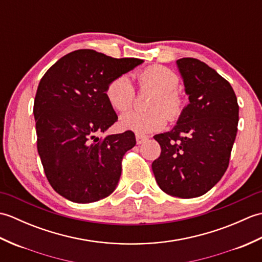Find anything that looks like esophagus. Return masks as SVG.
I'll return each instance as SVG.
<instances>
[{
  "instance_id": "obj_1",
  "label": "esophagus",
  "mask_w": 262,
  "mask_h": 262,
  "mask_svg": "<svg viewBox=\"0 0 262 262\" xmlns=\"http://www.w3.org/2000/svg\"><path fill=\"white\" fill-rule=\"evenodd\" d=\"M147 136L145 135H141V134H136V143L137 144H143L144 142L147 141Z\"/></svg>"
}]
</instances>
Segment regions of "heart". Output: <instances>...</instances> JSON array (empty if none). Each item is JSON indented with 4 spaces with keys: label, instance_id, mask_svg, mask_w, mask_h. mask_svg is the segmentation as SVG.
Returning <instances> with one entry per match:
<instances>
[{
    "label": "heart",
    "instance_id": "b5f03b06",
    "mask_svg": "<svg viewBox=\"0 0 262 262\" xmlns=\"http://www.w3.org/2000/svg\"><path fill=\"white\" fill-rule=\"evenodd\" d=\"M140 90L152 91L147 111H133L121 117L120 125L138 134H148L163 129L168 118L176 121L185 110V98L177 90L178 76L162 65H152L137 74ZM135 89L129 77L122 74L114 77L107 88L105 97L109 104L119 113L129 110L135 101Z\"/></svg>",
    "mask_w": 262,
    "mask_h": 262
}]
</instances>
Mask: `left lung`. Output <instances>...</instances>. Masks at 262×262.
<instances>
[{"label": "left lung", "instance_id": "1", "mask_svg": "<svg viewBox=\"0 0 262 262\" xmlns=\"http://www.w3.org/2000/svg\"><path fill=\"white\" fill-rule=\"evenodd\" d=\"M189 104L173 129L154 136L161 146L152 170L171 196L199 197L221 180L234 144L238 104L224 77L199 59L177 60Z\"/></svg>", "mask_w": 262, "mask_h": 262}]
</instances>
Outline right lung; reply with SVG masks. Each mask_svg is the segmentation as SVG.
<instances>
[{
    "mask_svg": "<svg viewBox=\"0 0 262 262\" xmlns=\"http://www.w3.org/2000/svg\"><path fill=\"white\" fill-rule=\"evenodd\" d=\"M142 63L79 49L41 77L33 103L37 148L47 180L60 196L86 204L114 192L122 157L136 140L132 130L97 137L118 120L105 88Z\"/></svg>",
    "mask_w": 262,
    "mask_h": 262,
    "instance_id": "1",
    "label": "right lung"
}]
</instances>
